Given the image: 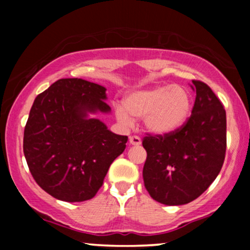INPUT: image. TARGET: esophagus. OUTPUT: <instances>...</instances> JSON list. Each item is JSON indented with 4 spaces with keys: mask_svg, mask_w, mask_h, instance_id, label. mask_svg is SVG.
<instances>
[{
    "mask_svg": "<svg viewBox=\"0 0 250 250\" xmlns=\"http://www.w3.org/2000/svg\"><path fill=\"white\" fill-rule=\"evenodd\" d=\"M129 142H130L131 146H140V145H141L142 141H141V139H140L139 136H135V135H134V136L129 137Z\"/></svg>",
    "mask_w": 250,
    "mask_h": 250,
    "instance_id": "obj_1",
    "label": "esophagus"
}]
</instances>
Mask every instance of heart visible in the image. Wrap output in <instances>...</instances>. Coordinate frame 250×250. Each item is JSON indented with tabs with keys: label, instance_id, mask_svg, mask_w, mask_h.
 <instances>
[{
	"label": "heart",
	"instance_id": "1",
	"mask_svg": "<svg viewBox=\"0 0 250 250\" xmlns=\"http://www.w3.org/2000/svg\"><path fill=\"white\" fill-rule=\"evenodd\" d=\"M190 111V95L179 84H162L131 91L123 105H116V119L123 125H131L133 117L145 120L154 134H167L183 125Z\"/></svg>",
	"mask_w": 250,
	"mask_h": 250
}]
</instances>
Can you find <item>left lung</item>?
Listing matches in <instances>:
<instances>
[{"mask_svg":"<svg viewBox=\"0 0 250 250\" xmlns=\"http://www.w3.org/2000/svg\"><path fill=\"white\" fill-rule=\"evenodd\" d=\"M196 91L191 115L176 130L143 139L147 160L143 181L149 195L167 206L191 202L219 175L226 156L227 119L223 104L205 82Z\"/></svg>","mask_w":250,"mask_h":250,"instance_id":"8db88e82","label":"left lung"}]
</instances>
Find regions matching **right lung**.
<instances>
[{
    "label": "right lung",
    "mask_w": 250,
    "mask_h": 250,
    "mask_svg": "<svg viewBox=\"0 0 250 250\" xmlns=\"http://www.w3.org/2000/svg\"><path fill=\"white\" fill-rule=\"evenodd\" d=\"M105 89L82 79H61L36 96L24 128L23 153L34 180L65 202L93 199L127 136L111 133L88 114L109 113Z\"/></svg>",
    "instance_id": "obj_1"
}]
</instances>
